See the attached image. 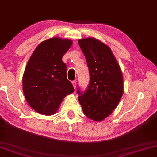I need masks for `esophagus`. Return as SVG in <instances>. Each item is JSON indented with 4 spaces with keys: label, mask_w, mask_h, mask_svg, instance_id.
I'll use <instances>...</instances> for the list:
<instances>
[{
    "label": "esophagus",
    "mask_w": 157,
    "mask_h": 157,
    "mask_svg": "<svg viewBox=\"0 0 157 157\" xmlns=\"http://www.w3.org/2000/svg\"><path fill=\"white\" fill-rule=\"evenodd\" d=\"M72 85H73L74 89H75H75H76V85H77V81L76 80H73V81L72 82Z\"/></svg>",
    "instance_id": "esophagus-1"
}]
</instances>
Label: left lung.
<instances>
[{
  "instance_id": "8db88e82",
  "label": "left lung",
  "mask_w": 157,
  "mask_h": 157,
  "mask_svg": "<svg viewBox=\"0 0 157 157\" xmlns=\"http://www.w3.org/2000/svg\"><path fill=\"white\" fill-rule=\"evenodd\" d=\"M90 71L86 91L78 89V100L86 116L101 121L111 115L123 94L121 67L108 46L94 38L78 40Z\"/></svg>"
}]
</instances>
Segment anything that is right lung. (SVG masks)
<instances>
[{"mask_svg": "<svg viewBox=\"0 0 157 157\" xmlns=\"http://www.w3.org/2000/svg\"><path fill=\"white\" fill-rule=\"evenodd\" d=\"M72 41L54 37L42 41L28 61L22 78L25 99L37 113L50 116L58 111L64 97L74 92L67 79L62 58Z\"/></svg>", "mask_w": 157, "mask_h": 157, "instance_id": "right-lung-1", "label": "right lung"}]
</instances>
